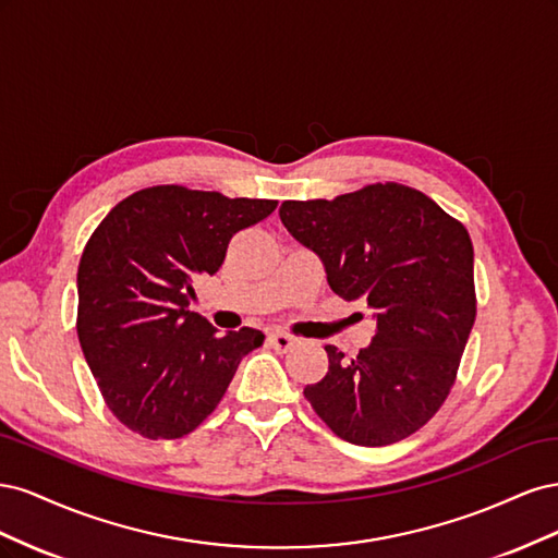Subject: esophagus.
<instances>
[{"instance_id":"obj_1","label":"esophagus","mask_w":558,"mask_h":558,"mask_svg":"<svg viewBox=\"0 0 558 558\" xmlns=\"http://www.w3.org/2000/svg\"><path fill=\"white\" fill-rule=\"evenodd\" d=\"M269 344H272V349H277V351H281V353H286V351H291L295 344H298V340L295 337H291V335H286V332H269Z\"/></svg>"}]
</instances>
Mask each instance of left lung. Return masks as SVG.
Wrapping results in <instances>:
<instances>
[{
	"label": "left lung",
	"mask_w": 558,
	"mask_h": 558,
	"mask_svg": "<svg viewBox=\"0 0 558 558\" xmlns=\"http://www.w3.org/2000/svg\"><path fill=\"white\" fill-rule=\"evenodd\" d=\"M279 216L324 263L330 289L363 302L377 324L356 359L326 347L328 373L305 388L314 412L359 447L416 433L449 396L475 324L468 230L400 183L335 199H286Z\"/></svg>",
	"instance_id": "obj_1"
}]
</instances>
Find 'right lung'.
<instances>
[{
    "label": "right lung",
    "instance_id": "right-lung-1",
    "mask_svg": "<svg viewBox=\"0 0 558 558\" xmlns=\"http://www.w3.org/2000/svg\"><path fill=\"white\" fill-rule=\"evenodd\" d=\"M277 199L183 185L132 193L107 214L78 263L76 332L109 410L148 440L193 433L221 402L256 328L218 332L191 312L193 279L216 275L234 232Z\"/></svg>",
    "mask_w": 558,
    "mask_h": 558
}]
</instances>
